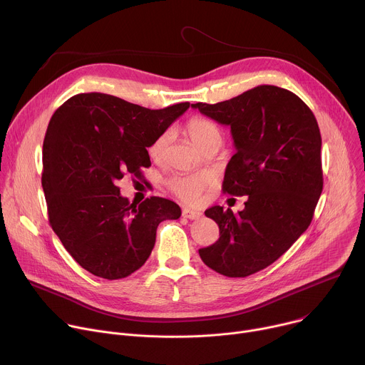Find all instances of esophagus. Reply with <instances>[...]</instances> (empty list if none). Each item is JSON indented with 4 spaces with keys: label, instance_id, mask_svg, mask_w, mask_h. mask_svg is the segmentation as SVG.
Wrapping results in <instances>:
<instances>
[{
    "label": "esophagus",
    "instance_id": "34e87169",
    "mask_svg": "<svg viewBox=\"0 0 365 365\" xmlns=\"http://www.w3.org/2000/svg\"><path fill=\"white\" fill-rule=\"evenodd\" d=\"M201 215L202 214L200 211H197V210H191V208H184L182 210V217L190 218V220H198Z\"/></svg>",
    "mask_w": 365,
    "mask_h": 365
}]
</instances>
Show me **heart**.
<instances>
[{
    "label": "heart",
    "mask_w": 365,
    "mask_h": 365,
    "mask_svg": "<svg viewBox=\"0 0 365 365\" xmlns=\"http://www.w3.org/2000/svg\"><path fill=\"white\" fill-rule=\"evenodd\" d=\"M187 133L191 139V142L195 145L198 150H202L205 145L215 142L222 145L223 142V133L212 120L202 118V116H194L187 123ZM168 147V133L163 132L158 135L148 147V154L151 160L161 161L165 157ZM212 182L211 175L208 174H200V175H178L173 177L167 185L170 191L180 198L181 201L187 204H197L201 200V195L207 187H210Z\"/></svg>",
    "instance_id": "b5f03b06"
}]
</instances>
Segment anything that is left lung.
Here are the masks:
<instances>
[{"mask_svg":"<svg viewBox=\"0 0 365 365\" xmlns=\"http://www.w3.org/2000/svg\"><path fill=\"white\" fill-rule=\"evenodd\" d=\"M191 106L232 128L236 154L223 191L249 195L237 214L220 205L205 210L220 239L198 253L217 273L246 277L277 260L312 222L324 187L319 126L301 98L270 85Z\"/></svg>","mask_w":365,"mask_h":365,"instance_id":"8db88e82","label":"left lung"}]
</instances>
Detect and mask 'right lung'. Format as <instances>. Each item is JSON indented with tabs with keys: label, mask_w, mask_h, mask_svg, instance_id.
<instances>
[{
	"label": "right lung",
	"mask_w": 365,
	"mask_h": 365,
	"mask_svg": "<svg viewBox=\"0 0 365 365\" xmlns=\"http://www.w3.org/2000/svg\"><path fill=\"white\" fill-rule=\"evenodd\" d=\"M190 108L148 109L105 93L67 99L51 116L43 142L41 185L48 222L64 249L95 276L132 274L150 257L157 227L181 208L150 197L130 204L116 185L142 177L151 142Z\"/></svg>",
	"instance_id": "right-lung-1"
}]
</instances>
